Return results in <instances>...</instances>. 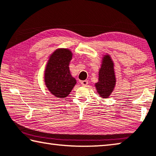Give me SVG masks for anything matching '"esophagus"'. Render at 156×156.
Here are the masks:
<instances>
[{
	"instance_id": "34e87169",
	"label": "esophagus",
	"mask_w": 156,
	"mask_h": 156,
	"mask_svg": "<svg viewBox=\"0 0 156 156\" xmlns=\"http://www.w3.org/2000/svg\"><path fill=\"white\" fill-rule=\"evenodd\" d=\"M80 83H81V85H82L86 86L88 84V81L87 80H81Z\"/></svg>"
}]
</instances>
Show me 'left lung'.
I'll return each mask as SVG.
<instances>
[{"mask_svg":"<svg viewBox=\"0 0 156 156\" xmlns=\"http://www.w3.org/2000/svg\"><path fill=\"white\" fill-rule=\"evenodd\" d=\"M114 62L110 55H104L101 60V68L98 71V81L95 87L100 97H109L115 87L116 76Z\"/></svg>","mask_w":156,"mask_h":156,"instance_id":"8db88e82","label":"left lung"}]
</instances>
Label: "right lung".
Masks as SVG:
<instances>
[{
    "mask_svg": "<svg viewBox=\"0 0 156 156\" xmlns=\"http://www.w3.org/2000/svg\"><path fill=\"white\" fill-rule=\"evenodd\" d=\"M73 53L67 48H58L49 56L44 71V82L48 90L57 98L67 96L76 84L69 70Z\"/></svg>",
    "mask_w": 156,
    "mask_h": 156,
    "instance_id": "obj_1",
    "label": "right lung"
}]
</instances>
